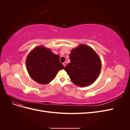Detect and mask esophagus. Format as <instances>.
Instances as JSON below:
<instances>
[{
	"instance_id": "esophagus-1",
	"label": "esophagus",
	"mask_w": 130,
	"mask_h": 130,
	"mask_svg": "<svg viewBox=\"0 0 130 130\" xmlns=\"http://www.w3.org/2000/svg\"><path fill=\"white\" fill-rule=\"evenodd\" d=\"M63 65L64 66V67H65V66H66V62H64L63 63Z\"/></svg>"
}]
</instances>
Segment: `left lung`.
I'll list each match as a JSON object with an SVG mask.
<instances>
[{
  "label": "left lung",
  "mask_w": 130,
  "mask_h": 130,
  "mask_svg": "<svg viewBox=\"0 0 130 130\" xmlns=\"http://www.w3.org/2000/svg\"><path fill=\"white\" fill-rule=\"evenodd\" d=\"M70 62L64 70L76 86L86 87L92 84L99 76L101 68L99 56L91 47L80 44L69 54Z\"/></svg>",
  "instance_id": "8db88e82"
}]
</instances>
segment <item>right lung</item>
I'll return each mask as SVG.
<instances>
[{
	"label": "right lung",
	"mask_w": 130,
	"mask_h": 130,
	"mask_svg": "<svg viewBox=\"0 0 130 130\" xmlns=\"http://www.w3.org/2000/svg\"><path fill=\"white\" fill-rule=\"evenodd\" d=\"M26 67L30 77L42 85L49 84L59 70L64 69L59 55L44 46H37L31 51L26 59Z\"/></svg>",
	"instance_id": "obj_1"
}]
</instances>
